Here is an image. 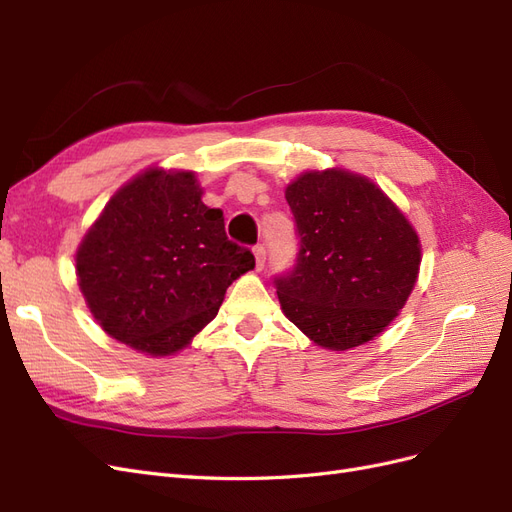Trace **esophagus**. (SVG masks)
<instances>
[{"mask_svg": "<svg viewBox=\"0 0 512 512\" xmlns=\"http://www.w3.org/2000/svg\"><path fill=\"white\" fill-rule=\"evenodd\" d=\"M254 258H256V271H262L267 265V250L265 245H256L254 247Z\"/></svg>", "mask_w": 512, "mask_h": 512, "instance_id": "1", "label": "esophagus"}]
</instances>
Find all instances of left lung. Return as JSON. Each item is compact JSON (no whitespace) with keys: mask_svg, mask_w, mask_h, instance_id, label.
Returning a JSON list of instances; mask_svg holds the SVG:
<instances>
[{"mask_svg":"<svg viewBox=\"0 0 512 512\" xmlns=\"http://www.w3.org/2000/svg\"><path fill=\"white\" fill-rule=\"evenodd\" d=\"M299 254L275 277L286 318L329 350L380 335L406 305L421 241L393 200L342 168L309 170L286 188Z\"/></svg>","mask_w":512,"mask_h":512,"instance_id":"obj_1","label":"left lung"}]
</instances>
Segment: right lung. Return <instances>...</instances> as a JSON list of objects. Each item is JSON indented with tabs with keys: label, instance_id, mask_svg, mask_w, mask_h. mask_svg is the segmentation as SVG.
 Wrapping results in <instances>:
<instances>
[{
	"label": "right lung",
	"instance_id": "right-lung-1",
	"mask_svg": "<svg viewBox=\"0 0 512 512\" xmlns=\"http://www.w3.org/2000/svg\"><path fill=\"white\" fill-rule=\"evenodd\" d=\"M188 170L149 168L123 185L87 230L76 275L100 327L138 352L173 354L218 316L226 288L254 269L222 209Z\"/></svg>",
	"mask_w": 512,
	"mask_h": 512
}]
</instances>
